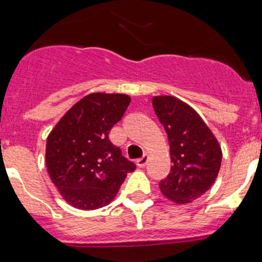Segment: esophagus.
Instances as JSON below:
<instances>
[{"label": "esophagus", "mask_w": 262, "mask_h": 262, "mask_svg": "<svg viewBox=\"0 0 262 262\" xmlns=\"http://www.w3.org/2000/svg\"><path fill=\"white\" fill-rule=\"evenodd\" d=\"M147 162H148V157L146 155L143 156V157H141V158H138V160H137V166H138V167H144V166L147 165Z\"/></svg>", "instance_id": "esophagus-1"}]
</instances>
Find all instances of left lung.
Returning a JSON list of instances; mask_svg holds the SVG:
<instances>
[{
    "mask_svg": "<svg viewBox=\"0 0 262 262\" xmlns=\"http://www.w3.org/2000/svg\"><path fill=\"white\" fill-rule=\"evenodd\" d=\"M153 109L170 143L171 166L160 182L161 192L171 202L186 204L212 187L222 162V149L200 115L173 96H155Z\"/></svg>",
    "mask_w": 262,
    "mask_h": 262,
    "instance_id": "8db88e82",
    "label": "left lung"
}]
</instances>
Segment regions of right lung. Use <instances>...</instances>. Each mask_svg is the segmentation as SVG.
<instances>
[{
    "instance_id": "1",
    "label": "right lung",
    "mask_w": 262,
    "mask_h": 262,
    "mask_svg": "<svg viewBox=\"0 0 262 262\" xmlns=\"http://www.w3.org/2000/svg\"><path fill=\"white\" fill-rule=\"evenodd\" d=\"M130 102L124 94H90L76 102L47 139V168L63 199L82 210L105 207L136 165L109 139Z\"/></svg>"
}]
</instances>
